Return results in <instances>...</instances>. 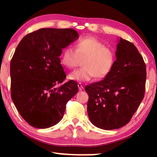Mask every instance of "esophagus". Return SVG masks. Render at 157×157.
Returning a JSON list of instances; mask_svg holds the SVG:
<instances>
[{
	"instance_id": "obj_1",
	"label": "esophagus",
	"mask_w": 157,
	"mask_h": 157,
	"mask_svg": "<svg viewBox=\"0 0 157 157\" xmlns=\"http://www.w3.org/2000/svg\"><path fill=\"white\" fill-rule=\"evenodd\" d=\"M78 88H79V91H82V90L84 89L83 85H82L81 83H79V84H78Z\"/></svg>"
}]
</instances>
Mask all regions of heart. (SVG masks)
I'll list each match as a JSON object with an SVG mask.
<instances>
[{"label": "heart", "instance_id": "b5f03b06", "mask_svg": "<svg viewBox=\"0 0 157 157\" xmlns=\"http://www.w3.org/2000/svg\"><path fill=\"white\" fill-rule=\"evenodd\" d=\"M83 67L73 71L68 78L74 81L88 82L95 78L102 79L111 72L116 61V53L110 47L94 36H85L77 42L75 50L67 46L60 55L61 63L68 69L78 64L79 59Z\"/></svg>", "mask_w": 157, "mask_h": 157}]
</instances>
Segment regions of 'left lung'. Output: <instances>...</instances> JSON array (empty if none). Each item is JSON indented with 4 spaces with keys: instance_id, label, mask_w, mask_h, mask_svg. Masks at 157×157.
Here are the masks:
<instances>
[{
    "instance_id": "left-lung-1",
    "label": "left lung",
    "mask_w": 157,
    "mask_h": 157,
    "mask_svg": "<svg viewBox=\"0 0 157 157\" xmlns=\"http://www.w3.org/2000/svg\"><path fill=\"white\" fill-rule=\"evenodd\" d=\"M116 60L107 77L86 85L87 112L98 128L118 129L131 121L144 98L146 66L136 47L121 38Z\"/></svg>"
}]
</instances>
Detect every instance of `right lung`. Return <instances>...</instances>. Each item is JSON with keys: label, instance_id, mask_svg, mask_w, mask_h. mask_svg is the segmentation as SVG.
Wrapping results in <instances>:
<instances>
[{"label": "right lung", "instance_id": "right-lung-1", "mask_svg": "<svg viewBox=\"0 0 157 157\" xmlns=\"http://www.w3.org/2000/svg\"><path fill=\"white\" fill-rule=\"evenodd\" d=\"M71 28H41L23 37L10 62L11 97L22 118L36 128L62 120L67 102L78 92V83L64 82L62 50L78 38Z\"/></svg>", "mask_w": 157, "mask_h": 157}]
</instances>
